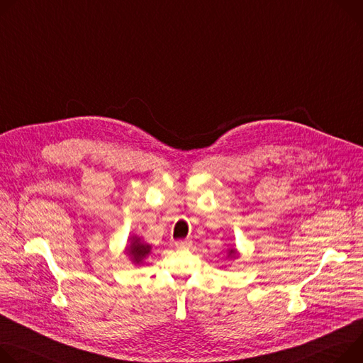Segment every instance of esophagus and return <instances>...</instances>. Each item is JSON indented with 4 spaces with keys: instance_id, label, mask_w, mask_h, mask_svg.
I'll list each match as a JSON object with an SVG mask.
<instances>
[{
    "instance_id": "obj_1",
    "label": "esophagus",
    "mask_w": 363,
    "mask_h": 363,
    "mask_svg": "<svg viewBox=\"0 0 363 363\" xmlns=\"http://www.w3.org/2000/svg\"><path fill=\"white\" fill-rule=\"evenodd\" d=\"M191 245H192L191 240H178V242H175L177 249H188Z\"/></svg>"
}]
</instances>
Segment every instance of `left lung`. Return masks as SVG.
<instances>
[{
	"label": "left lung",
	"mask_w": 363,
	"mask_h": 363,
	"mask_svg": "<svg viewBox=\"0 0 363 363\" xmlns=\"http://www.w3.org/2000/svg\"><path fill=\"white\" fill-rule=\"evenodd\" d=\"M240 256V253H239V250L236 249V247H232V249H228V252H227V257L228 259H232V260H235V259H238Z\"/></svg>",
	"instance_id": "8db88e82"
}]
</instances>
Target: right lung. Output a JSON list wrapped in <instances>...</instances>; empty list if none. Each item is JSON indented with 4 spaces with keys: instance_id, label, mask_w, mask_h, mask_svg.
Returning <instances> with one entry per match:
<instances>
[{
    "instance_id": "add662e5",
    "label": "right lung",
    "mask_w": 363,
    "mask_h": 363,
    "mask_svg": "<svg viewBox=\"0 0 363 363\" xmlns=\"http://www.w3.org/2000/svg\"><path fill=\"white\" fill-rule=\"evenodd\" d=\"M150 250H152V246L149 243L143 242L139 236L133 235L128 238L124 253L128 256L131 263H135V265H140L143 259H146V256L150 253Z\"/></svg>"
}]
</instances>
